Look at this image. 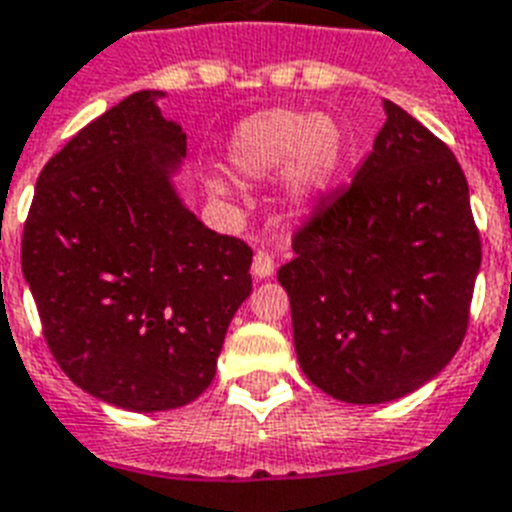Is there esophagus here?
Returning a JSON list of instances; mask_svg holds the SVG:
<instances>
[{"label": "esophagus", "instance_id": "34e87169", "mask_svg": "<svg viewBox=\"0 0 512 512\" xmlns=\"http://www.w3.org/2000/svg\"><path fill=\"white\" fill-rule=\"evenodd\" d=\"M253 277H259V280H266V277H272L274 274V259L269 256V253L264 251H256V256H253Z\"/></svg>", "mask_w": 512, "mask_h": 512}]
</instances>
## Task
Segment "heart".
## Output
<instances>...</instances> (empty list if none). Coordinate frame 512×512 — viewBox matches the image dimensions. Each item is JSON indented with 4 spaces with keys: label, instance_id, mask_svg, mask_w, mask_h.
I'll return each mask as SVG.
<instances>
[{
    "label": "heart",
    "instance_id": "b5f03b06",
    "mask_svg": "<svg viewBox=\"0 0 512 512\" xmlns=\"http://www.w3.org/2000/svg\"><path fill=\"white\" fill-rule=\"evenodd\" d=\"M345 154L342 130L327 114L298 109H264L243 120L230 138L227 159L238 175L264 180L287 167L285 193L293 206H306L322 196L340 170ZM214 193L225 185L211 180Z\"/></svg>",
    "mask_w": 512,
    "mask_h": 512
}]
</instances>
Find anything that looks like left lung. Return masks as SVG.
<instances>
[{"label":"left lung","mask_w":512,"mask_h":512,"mask_svg":"<svg viewBox=\"0 0 512 512\" xmlns=\"http://www.w3.org/2000/svg\"><path fill=\"white\" fill-rule=\"evenodd\" d=\"M348 188L295 232L277 280L303 374L356 405L398 400L458 353L481 266L466 175L392 101Z\"/></svg>","instance_id":"1"}]
</instances>
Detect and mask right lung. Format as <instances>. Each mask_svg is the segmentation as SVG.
<instances>
[{
    "label": "right lung",
    "instance_id": "1",
    "mask_svg": "<svg viewBox=\"0 0 512 512\" xmlns=\"http://www.w3.org/2000/svg\"><path fill=\"white\" fill-rule=\"evenodd\" d=\"M159 96L122 99L46 162L20 251L59 369L138 413L180 408L209 387L251 295V248L209 230L172 188L185 133L164 120Z\"/></svg>",
    "mask_w": 512,
    "mask_h": 512
}]
</instances>
